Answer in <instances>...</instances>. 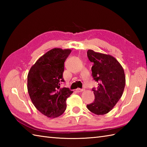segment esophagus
Segmentation results:
<instances>
[{"label":"esophagus","instance_id":"1","mask_svg":"<svg viewBox=\"0 0 147 147\" xmlns=\"http://www.w3.org/2000/svg\"><path fill=\"white\" fill-rule=\"evenodd\" d=\"M84 89H82V88H77L76 89V92H83L84 91Z\"/></svg>","mask_w":147,"mask_h":147}]
</instances>
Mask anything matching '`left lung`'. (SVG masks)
<instances>
[{
    "label": "left lung",
    "instance_id": "left-lung-1",
    "mask_svg": "<svg viewBox=\"0 0 147 147\" xmlns=\"http://www.w3.org/2000/svg\"><path fill=\"white\" fill-rule=\"evenodd\" d=\"M91 62L92 74L98 87L92 90L95 100L87 105L90 111L96 115H104L110 112L123 95L126 78L123 67L114 57L92 50L87 51Z\"/></svg>",
    "mask_w": 147,
    "mask_h": 147
}]
</instances>
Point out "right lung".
Listing matches in <instances>:
<instances>
[{"label":"right lung","instance_id":"add662e5","mask_svg":"<svg viewBox=\"0 0 147 147\" xmlns=\"http://www.w3.org/2000/svg\"><path fill=\"white\" fill-rule=\"evenodd\" d=\"M70 49L55 48L40 57L28 74V91L35 107L50 118L60 116L66 109L65 100L73 91L61 88L64 82V62Z\"/></svg>","mask_w":147,"mask_h":147}]
</instances>
